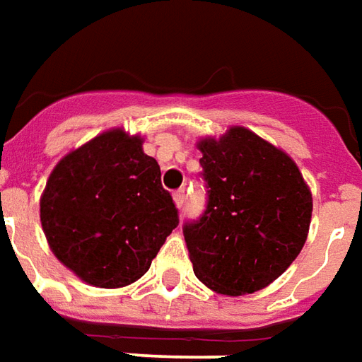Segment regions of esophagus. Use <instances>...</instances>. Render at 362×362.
<instances>
[{"instance_id":"esophagus-1","label":"esophagus","mask_w":362,"mask_h":362,"mask_svg":"<svg viewBox=\"0 0 362 362\" xmlns=\"http://www.w3.org/2000/svg\"><path fill=\"white\" fill-rule=\"evenodd\" d=\"M174 197V204L178 205V207H184V204H186V192H184V188L176 189L173 194Z\"/></svg>"}]
</instances>
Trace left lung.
Here are the masks:
<instances>
[{
    "label": "left lung",
    "mask_w": 362,
    "mask_h": 362,
    "mask_svg": "<svg viewBox=\"0 0 362 362\" xmlns=\"http://www.w3.org/2000/svg\"><path fill=\"white\" fill-rule=\"evenodd\" d=\"M204 213L184 223L194 273L221 295L267 287L303 250L312 196L283 151L244 127L199 143Z\"/></svg>",
    "instance_id": "1"
}]
</instances>
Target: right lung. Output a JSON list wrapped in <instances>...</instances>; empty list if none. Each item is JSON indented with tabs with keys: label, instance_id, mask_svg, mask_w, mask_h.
<instances>
[{
	"label": "right lung",
	"instance_id": "obj_1",
	"mask_svg": "<svg viewBox=\"0 0 362 362\" xmlns=\"http://www.w3.org/2000/svg\"><path fill=\"white\" fill-rule=\"evenodd\" d=\"M40 221L56 258L104 288L139 279L180 223L158 163L122 129L59 160L40 199Z\"/></svg>",
	"mask_w": 362,
	"mask_h": 362
}]
</instances>
